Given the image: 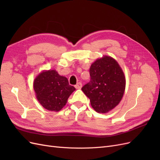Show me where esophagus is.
Instances as JSON below:
<instances>
[{
  "label": "esophagus",
  "mask_w": 160,
  "mask_h": 160,
  "mask_svg": "<svg viewBox=\"0 0 160 160\" xmlns=\"http://www.w3.org/2000/svg\"><path fill=\"white\" fill-rule=\"evenodd\" d=\"M75 88L76 89H81L82 88V83H81V82H79V83H77L75 85Z\"/></svg>",
  "instance_id": "34e87169"
}]
</instances>
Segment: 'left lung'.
I'll return each instance as SVG.
<instances>
[{"mask_svg":"<svg viewBox=\"0 0 160 160\" xmlns=\"http://www.w3.org/2000/svg\"><path fill=\"white\" fill-rule=\"evenodd\" d=\"M90 81L81 88L97 112L107 113L122 100L125 88L124 73L118 62L105 56L89 69Z\"/></svg>","mask_w":160,"mask_h":160,"instance_id":"left-lung-1","label":"left lung"}]
</instances>
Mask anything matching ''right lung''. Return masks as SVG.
<instances>
[{"label": "right lung", "instance_id": "1", "mask_svg": "<svg viewBox=\"0 0 160 160\" xmlns=\"http://www.w3.org/2000/svg\"><path fill=\"white\" fill-rule=\"evenodd\" d=\"M33 85L37 98L42 107L55 111L64 107L75 90L65 77L59 75L55 70L42 72L36 77Z\"/></svg>", "mask_w": 160, "mask_h": 160}]
</instances>
